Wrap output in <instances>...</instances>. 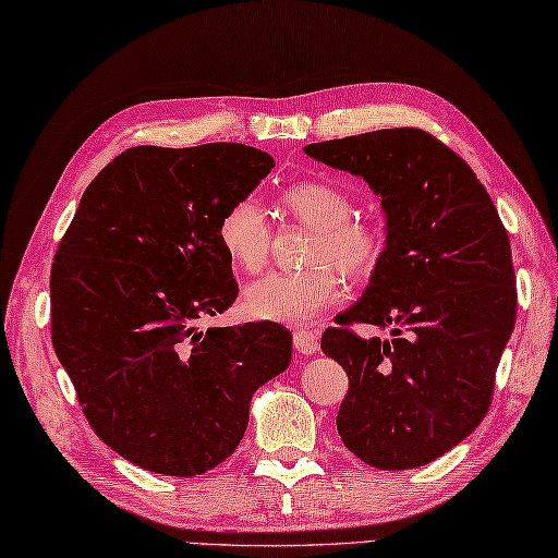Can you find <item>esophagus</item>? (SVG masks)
Here are the masks:
<instances>
[{
    "instance_id": "34e87169",
    "label": "esophagus",
    "mask_w": 558,
    "mask_h": 558,
    "mask_svg": "<svg viewBox=\"0 0 558 558\" xmlns=\"http://www.w3.org/2000/svg\"><path fill=\"white\" fill-rule=\"evenodd\" d=\"M293 347H296V352L301 354H315L318 352V332L313 330H293Z\"/></svg>"
}]
</instances>
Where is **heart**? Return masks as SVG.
<instances>
[{"label": "heart", "mask_w": 558, "mask_h": 558, "mask_svg": "<svg viewBox=\"0 0 558 558\" xmlns=\"http://www.w3.org/2000/svg\"><path fill=\"white\" fill-rule=\"evenodd\" d=\"M283 208L293 220L313 230L303 271H269L245 287L243 311L252 320L308 325L323 308L335 306L344 293V275L369 279L386 252L384 230L356 218L352 198L328 182L306 180L283 192ZM220 247L243 271H257L269 259V218L257 198L243 196L228 204L216 226Z\"/></svg>", "instance_id": "1"}]
</instances>
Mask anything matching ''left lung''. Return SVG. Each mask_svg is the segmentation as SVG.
Listing matches in <instances>:
<instances>
[{
    "instance_id": "1",
    "label": "left lung",
    "mask_w": 558,
    "mask_h": 558,
    "mask_svg": "<svg viewBox=\"0 0 558 558\" xmlns=\"http://www.w3.org/2000/svg\"><path fill=\"white\" fill-rule=\"evenodd\" d=\"M381 196L386 252L364 296L323 332L350 391L338 413L344 447L364 464L425 466L486 417L518 289L508 230L461 157L420 129H384L306 145ZM393 324L391 341L349 325Z\"/></svg>"
}]
</instances>
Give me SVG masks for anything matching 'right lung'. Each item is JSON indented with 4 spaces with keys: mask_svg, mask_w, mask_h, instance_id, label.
Segmentation results:
<instances>
[{
    "mask_svg": "<svg viewBox=\"0 0 558 558\" xmlns=\"http://www.w3.org/2000/svg\"><path fill=\"white\" fill-rule=\"evenodd\" d=\"M271 167L240 143L138 145L94 177L60 240L52 347L94 433L135 466L182 478L218 466L252 396L291 362L279 323L198 328L238 299L218 218Z\"/></svg>",
    "mask_w": 558,
    "mask_h": 558,
    "instance_id": "add662e5",
    "label": "right lung"
}]
</instances>
